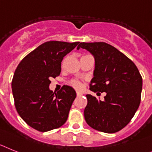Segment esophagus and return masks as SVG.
Instances as JSON below:
<instances>
[{
  "label": "esophagus",
  "mask_w": 152,
  "mask_h": 152,
  "mask_svg": "<svg viewBox=\"0 0 152 152\" xmlns=\"http://www.w3.org/2000/svg\"><path fill=\"white\" fill-rule=\"evenodd\" d=\"M82 95H83V93H81V92H76V96H81Z\"/></svg>",
  "instance_id": "1"
}]
</instances>
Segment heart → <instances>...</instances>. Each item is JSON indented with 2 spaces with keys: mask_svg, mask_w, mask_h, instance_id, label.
<instances>
[{
  "mask_svg": "<svg viewBox=\"0 0 152 152\" xmlns=\"http://www.w3.org/2000/svg\"><path fill=\"white\" fill-rule=\"evenodd\" d=\"M69 84L72 87H73L74 89H81L82 87H83V84H82V83L80 81H79V80H75V79H72V80H71L69 82Z\"/></svg>",
  "mask_w": 152,
  "mask_h": 152,
  "instance_id": "obj_1",
  "label": "heart"
}]
</instances>
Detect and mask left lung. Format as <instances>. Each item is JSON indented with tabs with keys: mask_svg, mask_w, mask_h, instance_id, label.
<instances>
[{
	"mask_svg": "<svg viewBox=\"0 0 152 152\" xmlns=\"http://www.w3.org/2000/svg\"><path fill=\"white\" fill-rule=\"evenodd\" d=\"M80 47L89 51L96 60L89 89L94 92H106L103 101L86 95V122L98 131L117 132L129 123L139 107L142 76L135 64L112 45L80 43L77 50Z\"/></svg>",
	"mask_w": 152,
	"mask_h": 152,
	"instance_id": "1",
	"label": "left lung"
}]
</instances>
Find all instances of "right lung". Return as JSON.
Segmentation results:
<instances>
[{"label": "right lung", "mask_w": 152, "mask_h": 152, "mask_svg": "<svg viewBox=\"0 0 152 152\" xmlns=\"http://www.w3.org/2000/svg\"><path fill=\"white\" fill-rule=\"evenodd\" d=\"M79 43L47 41L18 64L11 84L14 105L22 119L33 129L44 132L66 122L76 92L63 86L56 93L49 86L51 78L60 76L63 57Z\"/></svg>", "instance_id": "right-lung-1"}]
</instances>
